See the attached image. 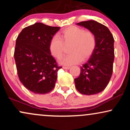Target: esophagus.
Segmentation results:
<instances>
[{
  "label": "esophagus",
  "mask_w": 130,
  "mask_h": 130,
  "mask_svg": "<svg viewBox=\"0 0 130 130\" xmlns=\"http://www.w3.org/2000/svg\"><path fill=\"white\" fill-rule=\"evenodd\" d=\"M63 68L65 70H69L70 68V67H63Z\"/></svg>",
  "instance_id": "obj_1"
}]
</instances>
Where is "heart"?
Wrapping results in <instances>:
<instances>
[{"mask_svg": "<svg viewBox=\"0 0 130 130\" xmlns=\"http://www.w3.org/2000/svg\"><path fill=\"white\" fill-rule=\"evenodd\" d=\"M96 43L93 32L77 26H70L51 39L49 50L54 57L59 60L63 54L64 44H71L70 53L60 60L62 65L70 66L89 59L95 50Z\"/></svg>", "mask_w": 130, "mask_h": 130, "instance_id": "1", "label": "heart"}]
</instances>
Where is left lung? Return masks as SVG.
<instances>
[{"label":"left lung","instance_id":"left-lung-1","mask_svg":"<svg viewBox=\"0 0 130 130\" xmlns=\"http://www.w3.org/2000/svg\"><path fill=\"white\" fill-rule=\"evenodd\" d=\"M76 24L93 32L96 43L90 59L80 67L79 76L74 79L75 86L80 93L95 95L102 92L111 79L114 60V40L108 28L95 21Z\"/></svg>","mask_w":130,"mask_h":130}]
</instances>
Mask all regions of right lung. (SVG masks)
Wrapping results in <instances>:
<instances>
[{"label":"right lung","instance_id":"obj_1","mask_svg":"<svg viewBox=\"0 0 130 130\" xmlns=\"http://www.w3.org/2000/svg\"><path fill=\"white\" fill-rule=\"evenodd\" d=\"M60 27L41 22L26 27L17 37L14 57L21 83L34 93L46 94L54 88L58 67L49 44Z\"/></svg>","mask_w":130,"mask_h":130}]
</instances>
